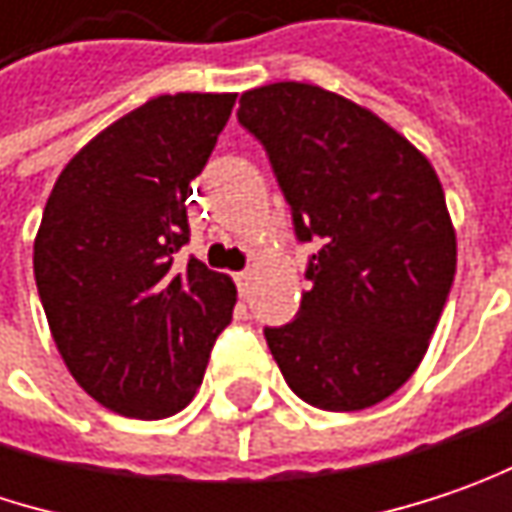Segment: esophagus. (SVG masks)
<instances>
[{"instance_id":"1","label":"esophagus","mask_w":512,"mask_h":512,"mask_svg":"<svg viewBox=\"0 0 512 512\" xmlns=\"http://www.w3.org/2000/svg\"><path fill=\"white\" fill-rule=\"evenodd\" d=\"M250 279H253V271H241V274H236V285H238V291H241V297H247Z\"/></svg>"}]
</instances>
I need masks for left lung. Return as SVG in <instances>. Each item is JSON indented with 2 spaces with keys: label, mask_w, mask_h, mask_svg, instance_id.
Returning <instances> with one entry per match:
<instances>
[{
  "label": "left lung",
  "mask_w": 512,
  "mask_h": 512,
  "mask_svg": "<svg viewBox=\"0 0 512 512\" xmlns=\"http://www.w3.org/2000/svg\"><path fill=\"white\" fill-rule=\"evenodd\" d=\"M238 122L268 151L300 241L320 238L300 314L265 329L288 387L320 411H364L414 376L443 314L457 238L428 157L338 92L247 90Z\"/></svg>",
  "instance_id": "obj_1"
}]
</instances>
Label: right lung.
<instances>
[{
	"label": "right lung",
	"instance_id": "add662e5",
	"mask_svg": "<svg viewBox=\"0 0 512 512\" xmlns=\"http://www.w3.org/2000/svg\"><path fill=\"white\" fill-rule=\"evenodd\" d=\"M236 92L157 95L66 163L34 238V279L57 352L92 399L133 420L183 411L230 326L236 282L198 259L186 198Z\"/></svg>",
	"mask_w": 512,
	"mask_h": 512
}]
</instances>
